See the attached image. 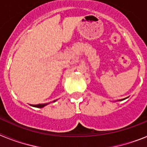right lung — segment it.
<instances>
[{
  "label": "right lung",
  "mask_w": 147,
  "mask_h": 147,
  "mask_svg": "<svg viewBox=\"0 0 147 147\" xmlns=\"http://www.w3.org/2000/svg\"><path fill=\"white\" fill-rule=\"evenodd\" d=\"M54 102H56L55 101H54ZM48 104H39V105H33V107H43L44 106H45V105H47Z\"/></svg>",
  "instance_id": "obj_1"
}]
</instances>
